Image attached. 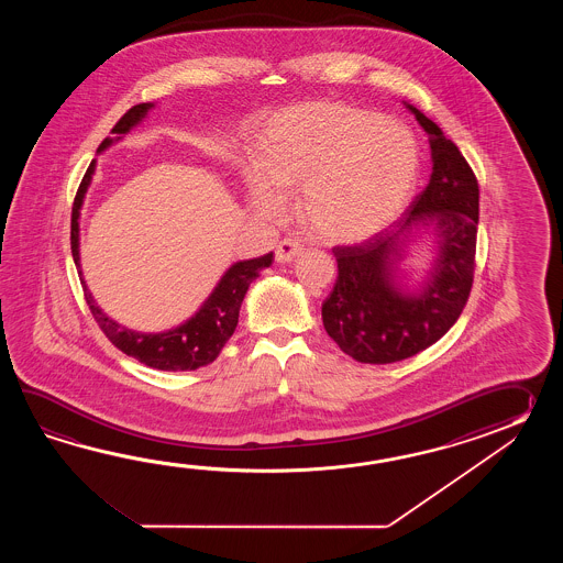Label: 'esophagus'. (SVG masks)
<instances>
[{
  "label": "esophagus",
  "instance_id": "obj_1",
  "mask_svg": "<svg viewBox=\"0 0 563 563\" xmlns=\"http://www.w3.org/2000/svg\"><path fill=\"white\" fill-rule=\"evenodd\" d=\"M303 253V245L296 240H284L277 243L276 262L277 264H289L296 257Z\"/></svg>",
  "mask_w": 563,
  "mask_h": 563
}]
</instances>
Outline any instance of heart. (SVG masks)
<instances>
[{
    "label": "heart",
    "instance_id": "b5f03b06",
    "mask_svg": "<svg viewBox=\"0 0 563 563\" xmlns=\"http://www.w3.org/2000/svg\"><path fill=\"white\" fill-rule=\"evenodd\" d=\"M250 201L279 219L298 192V216L313 240L356 243L393 223L408 203L419 148L402 124L362 108L316 102L265 122L253 144Z\"/></svg>",
    "mask_w": 563,
    "mask_h": 563
}]
</instances>
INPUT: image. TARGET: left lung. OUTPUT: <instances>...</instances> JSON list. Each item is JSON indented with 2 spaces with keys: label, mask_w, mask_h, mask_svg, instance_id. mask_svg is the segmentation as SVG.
<instances>
[{
  "label": "left lung",
  "mask_w": 563,
  "mask_h": 563,
  "mask_svg": "<svg viewBox=\"0 0 563 563\" xmlns=\"http://www.w3.org/2000/svg\"><path fill=\"white\" fill-rule=\"evenodd\" d=\"M408 108L431 134V180L395 229L360 245L332 250L338 279L322 303L328 335L344 354L364 364L410 358L439 342L465 310L475 277L477 177L456 144L420 110ZM429 220L440 228L442 252L423 291L407 297L394 284L399 235Z\"/></svg>",
  "instance_id": "obj_1"
}]
</instances>
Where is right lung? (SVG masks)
Returning a JSON list of instances; mask_svg holds the SVG:
<instances>
[{
    "instance_id": "obj_1",
    "label": "right lung",
    "mask_w": 563,
    "mask_h": 563,
    "mask_svg": "<svg viewBox=\"0 0 563 563\" xmlns=\"http://www.w3.org/2000/svg\"><path fill=\"white\" fill-rule=\"evenodd\" d=\"M153 108L151 102L136 104L131 110L120 117L119 122L112 126V134H126L134 124H139L144 119V114ZM114 139H104L98 153L104 151L112 144ZM95 161L86 170L82 183L76 191L73 207V229H70V245H73L74 264L80 262L78 255V217H80V207L85 201V192L92 179L95 173ZM274 262V253H265L262 257L247 260V262H238L231 265L225 276L217 284L213 294L207 298L201 310L192 316L191 320L180 323L179 328L168 330L163 334H141L132 332L129 328H122L117 322L107 318L100 308L96 306L95 299L90 296L88 287L85 286V298L88 308L92 311L98 328L104 332L108 340L124 352L126 356L143 362L144 366H151L156 371L183 372L197 371L201 366L211 364L219 356V352L228 344L229 338L238 328L240 320L241 301L245 298V291L260 272L269 267ZM85 284V282H82Z\"/></svg>"
}]
</instances>
